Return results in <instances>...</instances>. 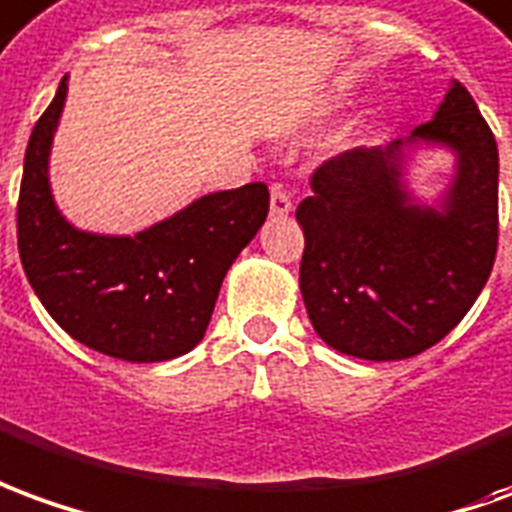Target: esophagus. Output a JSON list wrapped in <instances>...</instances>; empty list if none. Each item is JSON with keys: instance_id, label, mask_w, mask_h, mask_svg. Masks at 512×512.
<instances>
[{"instance_id": "34e87169", "label": "esophagus", "mask_w": 512, "mask_h": 512, "mask_svg": "<svg viewBox=\"0 0 512 512\" xmlns=\"http://www.w3.org/2000/svg\"><path fill=\"white\" fill-rule=\"evenodd\" d=\"M289 212H292V195L281 184H275L273 192H270V215L286 217Z\"/></svg>"}]
</instances>
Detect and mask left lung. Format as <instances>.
Masks as SVG:
<instances>
[{
	"label": "left lung",
	"mask_w": 512,
	"mask_h": 512,
	"mask_svg": "<svg viewBox=\"0 0 512 512\" xmlns=\"http://www.w3.org/2000/svg\"><path fill=\"white\" fill-rule=\"evenodd\" d=\"M413 137L458 151L444 215L408 201L400 140L325 159L295 212L308 320L333 350L366 361H402L441 342L494 270L499 151L469 90L455 82Z\"/></svg>",
	"instance_id": "left-lung-1"
}]
</instances>
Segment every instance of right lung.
<instances>
[{"instance_id":"obj_1","label":"right lung","mask_w":512,"mask_h":512,"mask_svg":"<svg viewBox=\"0 0 512 512\" xmlns=\"http://www.w3.org/2000/svg\"><path fill=\"white\" fill-rule=\"evenodd\" d=\"M65 76L30 134L18 192V256L52 320L96 353L168 361L204 339L217 292L270 212L262 181L212 192L137 237L76 231L54 209L46 159Z\"/></svg>"}]
</instances>
